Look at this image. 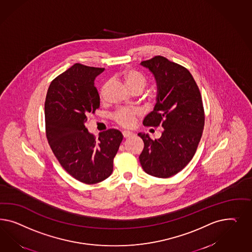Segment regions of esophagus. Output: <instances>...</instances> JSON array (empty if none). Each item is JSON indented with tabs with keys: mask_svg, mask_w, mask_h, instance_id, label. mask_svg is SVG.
Wrapping results in <instances>:
<instances>
[{
	"mask_svg": "<svg viewBox=\"0 0 252 252\" xmlns=\"http://www.w3.org/2000/svg\"><path fill=\"white\" fill-rule=\"evenodd\" d=\"M134 134L132 133V132H130V131H124L123 132V136L125 138H127V137H132Z\"/></svg>",
	"mask_w": 252,
	"mask_h": 252,
	"instance_id": "obj_1",
	"label": "esophagus"
}]
</instances>
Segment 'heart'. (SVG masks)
Wrapping results in <instances>:
<instances>
[{
    "instance_id": "obj_1",
    "label": "heart",
    "mask_w": 252,
    "mask_h": 252,
    "mask_svg": "<svg viewBox=\"0 0 252 252\" xmlns=\"http://www.w3.org/2000/svg\"><path fill=\"white\" fill-rule=\"evenodd\" d=\"M121 78H122L125 85L128 88L130 92L138 91V92H141L144 90V88L147 85V79H146L145 76H142L140 73H138L133 69L125 70L123 72ZM106 87L107 85H104L101 89V92H100L101 97L106 90ZM137 115H138V112L137 110H130L127 108H122L115 113L114 118L119 125L128 127L134 124Z\"/></svg>"
}]
</instances>
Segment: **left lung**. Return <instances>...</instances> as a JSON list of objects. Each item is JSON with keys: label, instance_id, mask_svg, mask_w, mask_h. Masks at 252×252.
Masks as SVG:
<instances>
[{"label": "left lung", "instance_id": "8db88e82", "mask_svg": "<svg viewBox=\"0 0 252 252\" xmlns=\"http://www.w3.org/2000/svg\"><path fill=\"white\" fill-rule=\"evenodd\" d=\"M149 69L157 85L156 103L143 125L163 131L153 140L138 133L144 142L140 164L148 175L167 178L179 173L193 158L204 127L201 95L189 71L165 57L155 56L140 63Z\"/></svg>", "mask_w": 252, "mask_h": 252}]
</instances>
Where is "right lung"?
<instances>
[{"instance_id":"1","label":"right lung","mask_w":252,"mask_h":252,"mask_svg":"<svg viewBox=\"0 0 252 252\" xmlns=\"http://www.w3.org/2000/svg\"><path fill=\"white\" fill-rule=\"evenodd\" d=\"M104 68L75 63L52 81L46 95V136L63 168L82 183L105 180L123 140L119 130L99 133L96 139L85 126L87 115L99 107L94 80Z\"/></svg>"}]
</instances>
